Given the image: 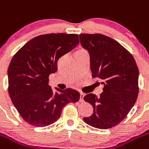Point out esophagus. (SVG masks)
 Listing matches in <instances>:
<instances>
[{"label": "esophagus", "instance_id": "esophagus-1", "mask_svg": "<svg viewBox=\"0 0 149 149\" xmlns=\"http://www.w3.org/2000/svg\"><path fill=\"white\" fill-rule=\"evenodd\" d=\"M84 94L83 93H80V102H83L84 101Z\"/></svg>", "mask_w": 149, "mask_h": 149}]
</instances>
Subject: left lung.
I'll use <instances>...</instances> for the list:
<instances>
[{"label": "left lung", "mask_w": 149, "mask_h": 149, "mask_svg": "<svg viewBox=\"0 0 149 149\" xmlns=\"http://www.w3.org/2000/svg\"><path fill=\"white\" fill-rule=\"evenodd\" d=\"M81 46L90 54L92 77L104 84L98 97L90 93L84 100L93 107L84 121L101 129H110L126 117L137 101L139 70L133 56L116 40L101 34H81Z\"/></svg>", "instance_id": "obj_1"}]
</instances>
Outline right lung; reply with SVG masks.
I'll use <instances>...</instances> for the list:
<instances>
[{"mask_svg": "<svg viewBox=\"0 0 149 149\" xmlns=\"http://www.w3.org/2000/svg\"><path fill=\"white\" fill-rule=\"evenodd\" d=\"M79 43L74 34H47L26 42L14 55L8 68L9 94L23 120L36 127L56 122L68 103H76L80 93L73 89L54 93L49 75L57 70L59 58Z\"/></svg>", "mask_w": 149, "mask_h": 149, "instance_id": "add662e5", "label": "right lung"}]
</instances>
